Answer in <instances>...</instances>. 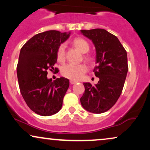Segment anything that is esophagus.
I'll list each match as a JSON object with an SVG mask.
<instances>
[{
    "label": "esophagus",
    "instance_id": "34e87169",
    "mask_svg": "<svg viewBox=\"0 0 150 150\" xmlns=\"http://www.w3.org/2000/svg\"><path fill=\"white\" fill-rule=\"evenodd\" d=\"M77 82H78V81H76V80H71L70 81V83L71 84V85H74V84H76Z\"/></svg>",
    "mask_w": 150,
    "mask_h": 150
}]
</instances>
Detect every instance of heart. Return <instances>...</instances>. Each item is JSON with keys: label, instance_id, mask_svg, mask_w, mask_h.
<instances>
[{"label": "heart", "instance_id": "obj_1", "mask_svg": "<svg viewBox=\"0 0 150 150\" xmlns=\"http://www.w3.org/2000/svg\"><path fill=\"white\" fill-rule=\"evenodd\" d=\"M73 44L81 53H85L89 50V44L85 39L78 37L73 40ZM65 58V45L62 44L58 46L57 50V58L59 61H63ZM85 58L87 61L90 60L89 56H85ZM87 71V68L84 64H67L61 68V74L63 76L71 80H80L83 77L84 74Z\"/></svg>", "mask_w": 150, "mask_h": 150}]
</instances>
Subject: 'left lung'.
<instances>
[{"label":"left lung","mask_w":150,"mask_h":150,"mask_svg":"<svg viewBox=\"0 0 150 150\" xmlns=\"http://www.w3.org/2000/svg\"><path fill=\"white\" fill-rule=\"evenodd\" d=\"M80 32L95 47L97 65L93 72L99 79L94 86L83 83L80 102L87 111L102 113L116 104L123 90L128 70L127 53L118 38L104 29Z\"/></svg>","instance_id":"obj_1"}]
</instances>
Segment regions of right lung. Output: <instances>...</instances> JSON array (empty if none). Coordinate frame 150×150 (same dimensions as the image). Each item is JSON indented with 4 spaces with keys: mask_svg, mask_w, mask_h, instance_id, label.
<instances>
[{
    "mask_svg": "<svg viewBox=\"0 0 150 150\" xmlns=\"http://www.w3.org/2000/svg\"><path fill=\"white\" fill-rule=\"evenodd\" d=\"M70 35V32L46 31L34 35L20 50L17 66L20 92L30 109L40 116L55 114L63 105L69 80L60 77L52 81L47 77V70L53 69L58 46Z\"/></svg>",
    "mask_w": 150,
    "mask_h": 150,
    "instance_id": "obj_1",
    "label": "right lung"
}]
</instances>
